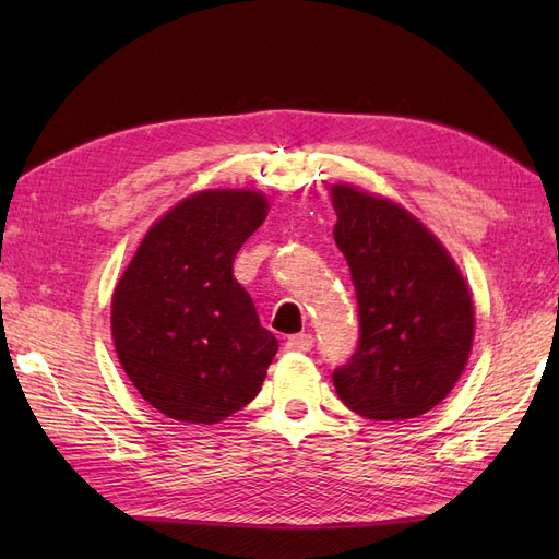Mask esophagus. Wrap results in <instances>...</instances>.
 <instances>
[{
  "label": "esophagus",
  "instance_id": "esophagus-1",
  "mask_svg": "<svg viewBox=\"0 0 559 559\" xmlns=\"http://www.w3.org/2000/svg\"><path fill=\"white\" fill-rule=\"evenodd\" d=\"M314 345V337L310 333H298L286 341V349L289 352H310Z\"/></svg>",
  "mask_w": 559,
  "mask_h": 559
}]
</instances>
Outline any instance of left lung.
Listing matches in <instances>:
<instances>
[{
    "mask_svg": "<svg viewBox=\"0 0 559 559\" xmlns=\"http://www.w3.org/2000/svg\"><path fill=\"white\" fill-rule=\"evenodd\" d=\"M333 238L359 302V347L333 370L349 411L413 419L460 380L473 345V300L445 247L396 202L331 186Z\"/></svg>",
    "mask_w": 559,
    "mask_h": 559,
    "instance_id": "obj_1",
    "label": "left lung"
}]
</instances>
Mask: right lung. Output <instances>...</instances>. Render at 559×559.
Here are the masks:
<instances>
[{"label": "right lung", "mask_w": 559, "mask_h": 559, "mask_svg": "<svg viewBox=\"0 0 559 559\" xmlns=\"http://www.w3.org/2000/svg\"><path fill=\"white\" fill-rule=\"evenodd\" d=\"M265 214L259 191L193 193L148 228L118 280V361L158 413L216 425L261 392L280 345L233 277V261Z\"/></svg>", "instance_id": "right-lung-1"}]
</instances>
